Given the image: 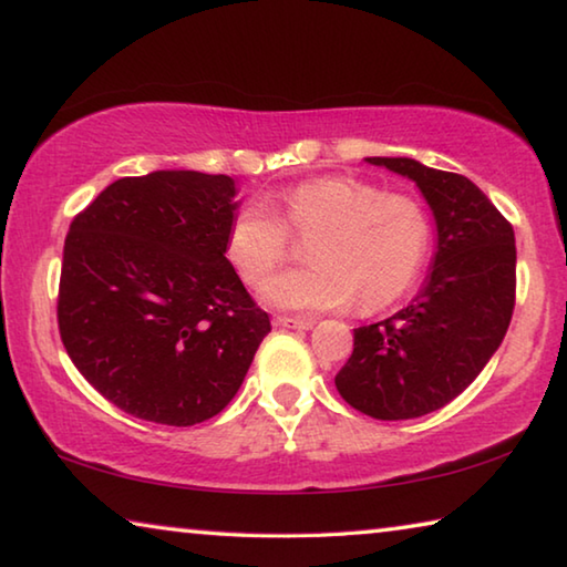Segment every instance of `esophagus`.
Masks as SVG:
<instances>
[{
    "label": "esophagus",
    "instance_id": "1",
    "mask_svg": "<svg viewBox=\"0 0 567 567\" xmlns=\"http://www.w3.org/2000/svg\"><path fill=\"white\" fill-rule=\"evenodd\" d=\"M272 322L275 328H287V330H310L315 324L312 318H287V315H277Z\"/></svg>",
    "mask_w": 567,
    "mask_h": 567
}]
</instances>
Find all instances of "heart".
Masks as SVG:
<instances>
[{"instance_id": "b5f03b06", "label": "heart", "mask_w": 567, "mask_h": 567, "mask_svg": "<svg viewBox=\"0 0 567 567\" xmlns=\"http://www.w3.org/2000/svg\"><path fill=\"white\" fill-rule=\"evenodd\" d=\"M290 228L307 237V265L270 277L260 297L280 310H338L395 300L415 280L430 243L425 209L405 195L354 177L307 179L275 209L252 199L227 229V257L247 285L262 282L290 249Z\"/></svg>"}]
</instances>
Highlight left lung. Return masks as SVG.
<instances>
[{
	"mask_svg": "<svg viewBox=\"0 0 567 567\" xmlns=\"http://www.w3.org/2000/svg\"><path fill=\"white\" fill-rule=\"evenodd\" d=\"M364 162L415 182L435 217V255L408 307L354 330L334 385L364 415L412 420L455 400L501 348L515 307V235L463 175L410 157Z\"/></svg>",
	"mask_w": 567,
	"mask_h": 567,
	"instance_id": "left-lung-1",
	"label": "left lung"
}]
</instances>
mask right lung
Instances as JSON below:
<instances>
[{
    "label": "right lung",
    "mask_w": 567,
    "mask_h": 567,
    "mask_svg": "<svg viewBox=\"0 0 567 567\" xmlns=\"http://www.w3.org/2000/svg\"><path fill=\"white\" fill-rule=\"evenodd\" d=\"M235 195L227 175L157 169L112 182L72 219L56 300L64 350L134 417H215L270 332L225 257Z\"/></svg>",
    "instance_id": "obj_1"
}]
</instances>
